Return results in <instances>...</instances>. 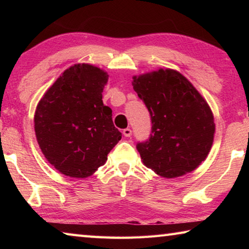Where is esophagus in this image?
<instances>
[{
	"label": "esophagus",
	"instance_id": "1",
	"mask_svg": "<svg viewBox=\"0 0 249 249\" xmlns=\"http://www.w3.org/2000/svg\"><path fill=\"white\" fill-rule=\"evenodd\" d=\"M123 135L125 137H130V136H132V129H130V128L123 129Z\"/></svg>",
	"mask_w": 249,
	"mask_h": 249
}]
</instances>
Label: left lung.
<instances>
[{"mask_svg": "<svg viewBox=\"0 0 249 249\" xmlns=\"http://www.w3.org/2000/svg\"><path fill=\"white\" fill-rule=\"evenodd\" d=\"M133 88L151 121L148 140L136 145L142 162L165 178L199 167L212 147L215 124L196 88L171 69L134 77Z\"/></svg>", "mask_w": 249, "mask_h": 249, "instance_id": "left-lung-1", "label": "left lung"}]
</instances>
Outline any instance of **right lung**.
I'll return each instance as SVG.
<instances>
[{"mask_svg":"<svg viewBox=\"0 0 249 249\" xmlns=\"http://www.w3.org/2000/svg\"><path fill=\"white\" fill-rule=\"evenodd\" d=\"M108 75L91 65H74L57 79L37 105L35 133L48 161L61 174L86 178L103 166L121 141L112 109L102 101Z\"/></svg>","mask_w":249,"mask_h":249,"instance_id":"right-lung-1","label":"right lung"}]
</instances>
